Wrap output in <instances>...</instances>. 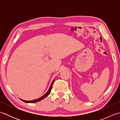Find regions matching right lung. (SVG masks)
<instances>
[{
	"instance_id": "add662e5",
	"label": "right lung",
	"mask_w": 120,
	"mask_h": 120,
	"mask_svg": "<svg viewBox=\"0 0 120 120\" xmlns=\"http://www.w3.org/2000/svg\"><path fill=\"white\" fill-rule=\"evenodd\" d=\"M54 80H53L52 81V84H51L50 86V88H49V90H48V91L46 93L44 94V95H43V96L41 97L40 98H38V99H35V100H34V101H24V100H22V99H21V100H22V101H23L24 102H25V103H35V102H38V101H41L42 99H43V98H45L46 97H47V96L48 95H49V93H50V91H51V90H52V85H53V82H54Z\"/></svg>"
}]
</instances>
